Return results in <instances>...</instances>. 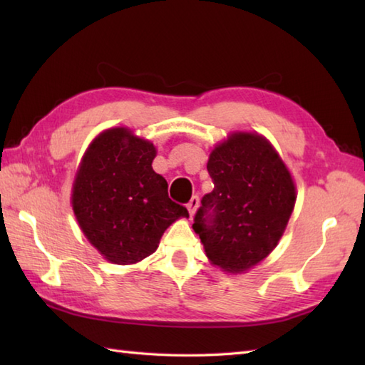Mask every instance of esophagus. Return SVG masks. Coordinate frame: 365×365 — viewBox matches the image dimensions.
I'll return each instance as SVG.
<instances>
[{"instance_id":"34e87169","label":"esophagus","mask_w":365,"mask_h":365,"mask_svg":"<svg viewBox=\"0 0 365 365\" xmlns=\"http://www.w3.org/2000/svg\"><path fill=\"white\" fill-rule=\"evenodd\" d=\"M187 207H188L190 216H195V215H196V210H197V207H199V197H197V196H192Z\"/></svg>"}]
</instances>
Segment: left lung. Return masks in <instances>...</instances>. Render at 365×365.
Segmentation results:
<instances>
[{"mask_svg": "<svg viewBox=\"0 0 365 365\" xmlns=\"http://www.w3.org/2000/svg\"><path fill=\"white\" fill-rule=\"evenodd\" d=\"M207 169L215 188L202 199L192 229L212 265L247 273L282 238L297 185L274 145L257 131H230L212 149Z\"/></svg>", "mask_w": 365, "mask_h": 365, "instance_id": "left-lung-1", "label": "left lung"}]
</instances>
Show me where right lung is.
Wrapping results in <instances>:
<instances>
[{"label":"right lung","mask_w":365,"mask_h":365,"mask_svg":"<svg viewBox=\"0 0 365 365\" xmlns=\"http://www.w3.org/2000/svg\"><path fill=\"white\" fill-rule=\"evenodd\" d=\"M157 147L128 127L98 133L81 157L71 204L88 242L115 265H133L157 251L165 230L188 210L168 196L155 173Z\"/></svg>","instance_id":"add662e5"}]
</instances>
